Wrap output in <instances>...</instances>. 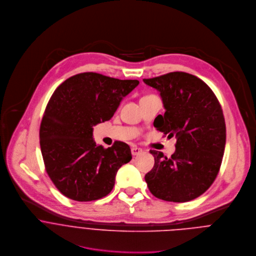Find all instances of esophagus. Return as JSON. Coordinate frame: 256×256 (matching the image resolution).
I'll list each match as a JSON object with an SVG mask.
<instances>
[{
  "label": "esophagus",
  "mask_w": 256,
  "mask_h": 256,
  "mask_svg": "<svg viewBox=\"0 0 256 256\" xmlns=\"http://www.w3.org/2000/svg\"><path fill=\"white\" fill-rule=\"evenodd\" d=\"M142 151H143V150H142L141 148L137 147V146H132V148H131V153H132L133 156H137V155L141 154Z\"/></svg>",
  "instance_id": "esophagus-1"
}]
</instances>
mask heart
I'll return each mask as SVG.
<instances>
[{"instance_id":"heart-1","label":"heart","mask_w":256,"mask_h":256,"mask_svg":"<svg viewBox=\"0 0 256 256\" xmlns=\"http://www.w3.org/2000/svg\"><path fill=\"white\" fill-rule=\"evenodd\" d=\"M146 96H149V95H146Z\"/></svg>"}]
</instances>
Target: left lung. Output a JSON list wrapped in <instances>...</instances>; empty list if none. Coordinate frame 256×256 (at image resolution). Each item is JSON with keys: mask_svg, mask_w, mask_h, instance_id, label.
<instances>
[{"mask_svg": "<svg viewBox=\"0 0 256 256\" xmlns=\"http://www.w3.org/2000/svg\"><path fill=\"white\" fill-rule=\"evenodd\" d=\"M160 91L164 115L154 127L176 138L170 158L151 150L155 165L145 176L150 192L158 198L184 202L202 194L216 180L226 147V122L212 90L196 76L174 72L145 78Z\"/></svg>", "mask_w": 256, "mask_h": 256, "instance_id": "1", "label": "left lung"}]
</instances>
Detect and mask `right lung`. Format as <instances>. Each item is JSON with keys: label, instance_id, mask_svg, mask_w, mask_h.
<instances>
[{"label": "right lung", "instance_id": "right-lung-1", "mask_svg": "<svg viewBox=\"0 0 256 256\" xmlns=\"http://www.w3.org/2000/svg\"><path fill=\"white\" fill-rule=\"evenodd\" d=\"M138 80H121L96 72L74 76L52 95L40 128L46 170L66 198L90 202L107 196L119 168L131 161L121 141L105 149L93 140V126L108 121Z\"/></svg>", "mask_w": 256, "mask_h": 256}]
</instances>
